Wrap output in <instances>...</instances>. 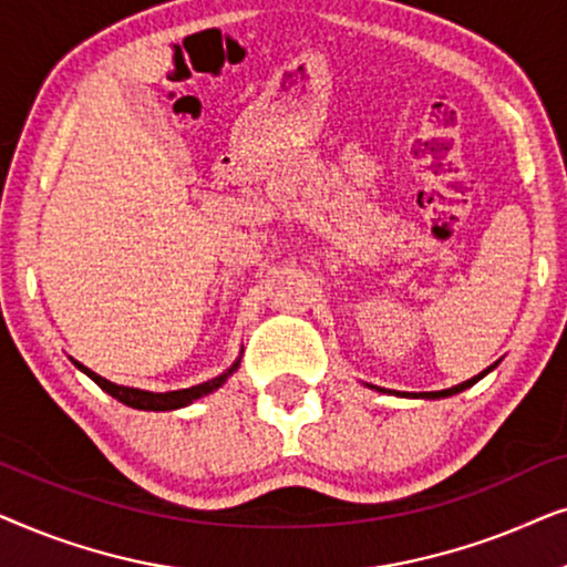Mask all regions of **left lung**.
<instances>
[{
    "instance_id": "obj_1",
    "label": "left lung",
    "mask_w": 567,
    "mask_h": 567,
    "mask_svg": "<svg viewBox=\"0 0 567 567\" xmlns=\"http://www.w3.org/2000/svg\"><path fill=\"white\" fill-rule=\"evenodd\" d=\"M493 369V367H491ZM491 369H485L483 374H477V377H472V379H467V382H462V384H456V386H452V390H441V392H421V394H415V398H449V394H456V392H462V390H467V386H472L477 382V379H483L487 371Z\"/></svg>"
}]
</instances>
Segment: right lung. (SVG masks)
Returning a JSON list of instances; mask_svg holds the SVG:
<instances>
[{
	"label": "right lung",
	"instance_id": "right-lung-1",
	"mask_svg": "<svg viewBox=\"0 0 567 567\" xmlns=\"http://www.w3.org/2000/svg\"><path fill=\"white\" fill-rule=\"evenodd\" d=\"M74 367L80 369V371H84V374H87L92 382L100 386V390H105L107 394H111V398L123 402V405L136 408V410H177V408L190 405L193 400L204 398V394H208V392H214L216 386H221L224 382H227V377L231 374V371L239 367V363H235V367H231L227 374H221V377H216V379H208V382L190 386V390H177V392H144V390H134V386H121V384L107 382V379L97 377L95 371H90L87 367H82L80 361H74Z\"/></svg>",
	"mask_w": 567,
	"mask_h": 567
}]
</instances>
